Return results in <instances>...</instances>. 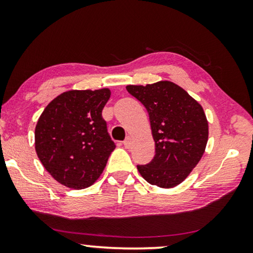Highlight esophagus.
<instances>
[{
  "label": "esophagus",
  "mask_w": 253,
  "mask_h": 253,
  "mask_svg": "<svg viewBox=\"0 0 253 253\" xmlns=\"http://www.w3.org/2000/svg\"><path fill=\"white\" fill-rule=\"evenodd\" d=\"M131 144H132V138H131V137H126V140L123 141V145H124V147H126V148H130Z\"/></svg>",
  "instance_id": "esophagus-1"
}]
</instances>
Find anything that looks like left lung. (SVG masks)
<instances>
[{"mask_svg": "<svg viewBox=\"0 0 253 253\" xmlns=\"http://www.w3.org/2000/svg\"><path fill=\"white\" fill-rule=\"evenodd\" d=\"M126 91L146 108L155 141L153 160L138 165V171L152 185L174 188L188 177L205 152L209 122L203 107L168 81L127 85Z\"/></svg>", "mask_w": 253, "mask_h": 253, "instance_id": "1", "label": "left lung"}]
</instances>
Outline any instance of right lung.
Here are the masks:
<instances>
[{
  "label": "right lung",
  "mask_w": 253,
  "mask_h": 253,
  "mask_svg": "<svg viewBox=\"0 0 253 253\" xmlns=\"http://www.w3.org/2000/svg\"><path fill=\"white\" fill-rule=\"evenodd\" d=\"M109 98L108 88L71 89L48 103L38 120V158L62 185L85 189L102 174L115 148L102 119Z\"/></svg>",
  "instance_id": "1"
}]
</instances>
